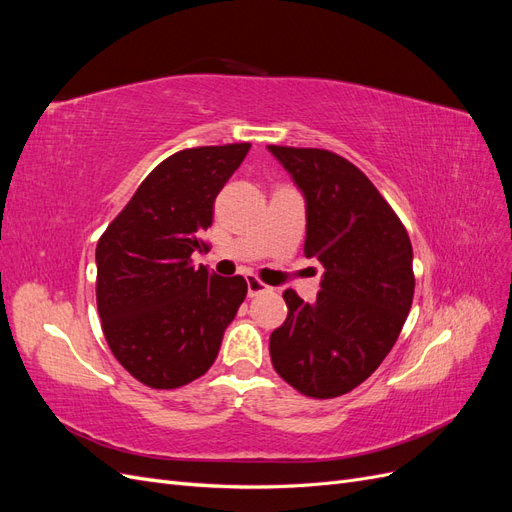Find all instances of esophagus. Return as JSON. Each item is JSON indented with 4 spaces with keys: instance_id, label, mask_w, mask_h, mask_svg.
<instances>
[{
    "instance_id": "34e87169",
    "label": "esophagus",
    "mask_w": 512,
    "mask_h": 512,
    "mask_svg": "<svg viewBox=\"0 0 512 512\" xmlns=\"http://www.w3.org/2000/svg\"><path fill=\"white\" fill-rule=\"evenodd\" d=\"M262 292H269V286L262 284L254 275H247V294H250V297H258Z\"/></svg>"
}]
</instances>
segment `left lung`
<instances>
[{
	"instance_id": "8db88e82",
	"label": "left lung",
	"mask_w": 512,
	"mask_h": 512,
	"mask_svg": "<svg viewBox=\"0 0 512 512\" xmlns=\"http://www.w3.org/2000/svg\"><path fill=\"white\" fill-rule=\"evenodd\" d=\"M305 196L303 252L324 267L305 303L286 290V322L269 339L271 363L314 399L356 389L391 352L414 297L412 243L397 213L359 168L327 149L269 145Z\"/></svg>"
}]
</instances>
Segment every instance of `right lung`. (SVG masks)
<instances>
[{
	"mask_svg": "<svg viewBox=\"0 0 512 512\" xmlns=\"http://www.w3.org/2000/svg\"><path fill=\"white\" fill-rule=\"evenodd\" d=\"M250 143L173 153L138 185L96 247V301L115 359L151 389L200 378L247 294L241 275L192 265L207 250L215 196Z\"/></svg>",
	"mask_w": 512,
	"mask_h": 512,
	"instance_id": "1",
	"label": "right lung"
}]
</instances>
